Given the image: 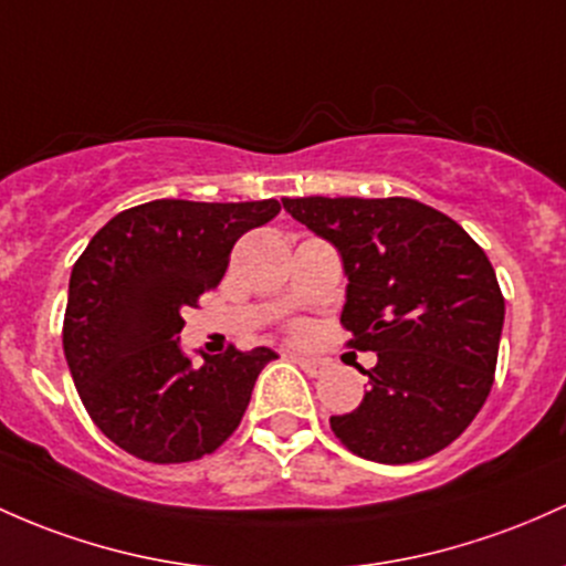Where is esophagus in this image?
Here are the masks:
<instances>
[{
  "mask_svg": "<svg viewBox=\"0 0 566 566\" xmlns=\"http://www.w3.org/2000/svg\"><path fill=\"white\" fill-rule=\"evenodd\" d=\"M290 359L301 365V368L306 370L308 376H322V374H325V370H327V359L306 357V354H290Z\"/></svg>",
  "mask_w": 566,
  "mask_h": 566,
  "instance_id": "esophagus-1",
  "label": "esophagus"
}]
</instances>
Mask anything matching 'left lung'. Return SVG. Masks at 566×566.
<instances>
[{
  "label": "left lung",
  "mask_w": 566,
  "mask_h": 566,
  "mask_svg": "<svg viewBox=\"0 0 566 566\" xmlns=\"http://www.w3.org/2000/svg\"><path fill=\"white\" fill-rule=\"evenodd\" d=\"M333 241L349 276L346 346L376 352L370 389L331 416L352 454L408 464L438 454L481 411L494 384L505 297L486 252L451 217L413 198H282Z\"/></svg>",
  "instance_id": "8db88e82"
}]
</instances>
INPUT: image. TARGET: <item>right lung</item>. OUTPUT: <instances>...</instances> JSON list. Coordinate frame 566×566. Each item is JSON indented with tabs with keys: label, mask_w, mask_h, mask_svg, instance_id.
<instances>
[{
	"label": "right lung",
	"mask_w": 566,
	"mask_h": 566,
	"mask_svg": "<svg viewBox=\"0 0 566 566\" xmlns=\"http://www.w3.org/2000/svg\"><path fill=\"white\" fill-rule=\"evenodd\" d=\"M279 201L160 198L115 214L80 254L64 314V354L85 411L115 446L153 464L214 454L241 424L265 346L192 365L179 344L188 308L220 284L235 241Z\"/></svg>",
	"instance_id": "1"
}]
</instances>
